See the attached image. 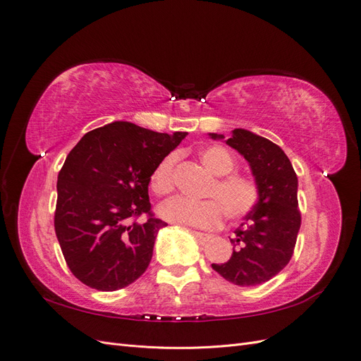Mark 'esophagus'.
<instances>
[{
  "label": "esophagus",
  "mask_w": 361,
  "mask_h": 361,
  "mask_svg": "<svg viewBox=\"0 0 361 361\" xmlns=\"http://www.w3.org/2000/svg\"><path fill=\"white\" fill-rule=\"evenodd\" d=\"M192 233H194V236L197 238V239H200V241H209V239L212 238V235H209V233H202V232H197V231H192Z\"/></svg>",
  "instance_id": "34e87169"
}]
</instances>
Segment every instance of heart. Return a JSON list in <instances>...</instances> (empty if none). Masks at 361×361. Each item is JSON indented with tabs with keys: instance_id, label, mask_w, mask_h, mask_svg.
<instances>
[{
	"instance_id": "obj_1",
	"label": "heart",
	"mask_w": 361,
	"mask_h": 361,
	"mask_svg": "<svg viewBox=\"0 0 361 361\" xmlns=\"http://www.w3.org/2000/svg\"><path fill=\"white\" fill-rule=\"evenodd\" d=\"M200 159L206 169L218 176L207 191V195L212 199H170L164 202L158 209L164 220L192 227L214 228L221 223L224 212L231 220H238L255 209L259 200L256 183L241 174L232 173L236 169V161L224 147L207 146L202 149ZM176 161V154H169L152 171L150 188L157 195H169L173 192Z\"/></svg>"
}]
</instances>
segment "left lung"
Listing matches in <instances>:
<instances>
[{
  "instance_id": "1",
  "label": "left lung",
  "mask_w": 361,
  "mask_h": 361,
  "mask_svg": "<svg viewBox=\"0 0 361 361\" xmlns=\"http://www.w3.org/2000/svg\"><path fill=\"white\" fill-rule=\"evenodd\" d=\"M209 137L224 140L223 134ZM226 145L250 164L259 200L231 238L232 257L212 268L233 285L257 286L277 276L293 255L301 226L298 178L285 152L251 130L233 129Z\"/></svg>"
}]
</instances>
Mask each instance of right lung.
I'll return each mask as SVG.
<instances>
[{
    "mask_svg": "<svg viewBox=\"0 0 361 361\" xmlns=\"http://www.w3.org/2000/svg\"><path fill=\"white\" fill-rule=\"evenodd\" d=\"M185 137L113 122L69 152L59 173L54 226L69 269L84 285L111 292L147 269L167 226L150 212V174ZM143 213L148 220L140 224Z\"/></svg>",
    "mask_w": 361,
    "mask_h": 361,
    "instance_id": "add662e5",
    "label": "right lung"
}]
</instances>
